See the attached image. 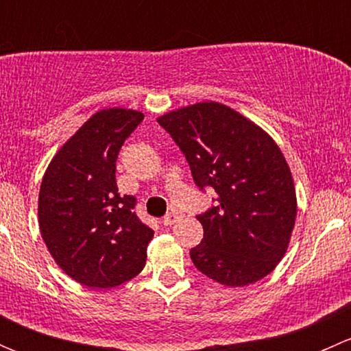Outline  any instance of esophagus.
Segmentation results:
<instances>
[{
    "instance_id": "1",
    "label": "esophagus",
    "mask_w": 351,
    "mask_h": 351,
    "mask_svg": "<svg viewBox=\"0 0 351 351\" xmlns=\"http://www.w3.org/2000/svg\"><path fill=\"white\" fill-rule=\"evenodd\" d=\"M178 219H180L178 212H168V214H166L165 217H162V224H165V226H173L176 221H178Z\"/></svg>"
}]
</instances>
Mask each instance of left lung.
I'll return each mask as SVG.
<instances>
[{"label":"left lung","mask_w":351,"mask_h":351,"mask_svg":"<svg viewBox=\"0 0 351 351\" xmlns=\"http://www.w3.org/2000/svg\"><path fill=\"white\" fill-rule=\"evenodd\" d=\"M185 154L193 182L215 193L197 215L204 239L190 250L212 280L244 287L267 277L284 258L297 215L293 178L280 147L236 110L202 101L159 117Z\"/></svg>","instance_id":"obj_1"}]
</instances>
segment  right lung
<instances>
[{
	"instance_id": "obj_1",
	"label": "right lung",
	"mask_w": 351,
	"mask_h": 351,
	"mask_svg": "<svg viewBox=\"0 0 351 351\" xmlns=\"http://www.w3.org/2000/svg\"><path fill=\"white\" fill-rule=\"evenodd\" d=\"M143 119L137 110H100L58 151L42 178V239L62 271L86 287H117L146 265L154 231L132 210L136 198L120 197L115 182L120 147Z\"/></svg>"
}]
</instances>
